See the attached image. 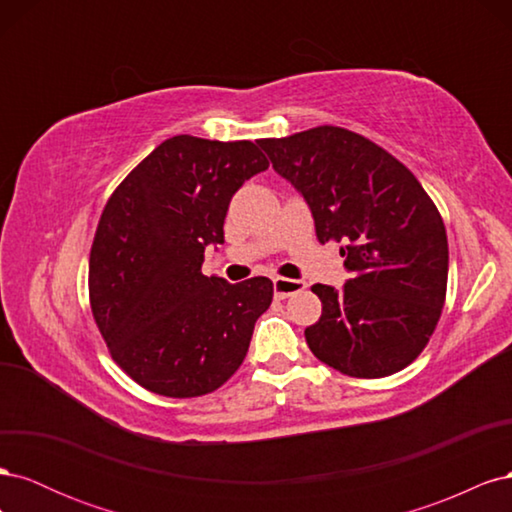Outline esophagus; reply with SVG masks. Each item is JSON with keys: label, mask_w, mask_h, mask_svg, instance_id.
Returning <instances> with one entry per match:
<instances>
[{"label": "esophagus", "mask_w": 512, "mask_h": 512, "mask_svg": "<svg viewBox=\"0 0 512 512\" xmlns=\"http://www.w3.org/2000/svg\"><path fill=\"white\" fill-rule=\"evenodd\" d=\"M307 284L303 280H288V277H275L273 280V292L277 299H286L294 292H301L305 290Z\"/></svg>", "instance_id": "esophagus-1"}]
</instances>
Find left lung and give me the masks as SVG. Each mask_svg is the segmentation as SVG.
Wrapping results in <instances>:
<instances>
[{
	"label": "left lung",
	"mask_w": 512,
	"mask_h": 512,
	"mask_svg": "<svg viewBox=\"0 0 512 512\" xmlns=\"http://www.w3.org/2000/svg\"><path fill=\"white\" fill-rule=\"evenodd\" d=\"M273 168L307 200L320 243H342L352 280L314 284L322 316L305 329L318 361L352 378L408 367L438 327L448 241L438 207L389 151L337 126L262 138Z\"/></svg>",
	"instance_id": "1"
}]
</instances>
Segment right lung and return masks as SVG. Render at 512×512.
I'll return each mask as SVG.
<instances>
[{
  "instance_id": "add662e5",
  "label": "right lung",
  "mask_w": 512,
  "mask_h": 512,
  "mask_svg": "<svg viewBox=\"0 0 512 512\" xmlns=\"http://www.w3.org/2000/svg\"><path fill=\"white\" fill-rule=\"evenodd\" d=\"M258 143L168 138L100 215L91 312L113 361L151 393L185 399L220 389L271 305L269 277L228 284L200 271L205 247L224 243L232 194L269 168Z\"/></svg>"
}]
</instances>
